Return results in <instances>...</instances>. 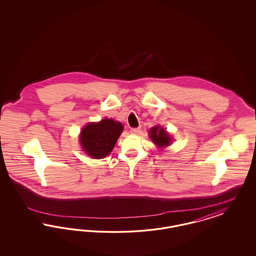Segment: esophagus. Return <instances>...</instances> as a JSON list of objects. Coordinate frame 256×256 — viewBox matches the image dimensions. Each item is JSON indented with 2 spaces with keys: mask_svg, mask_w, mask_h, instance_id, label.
I'll return each instance as SVG.
<instances>
[{
  "mask_svg": "<svg viewBox=\"0 0 256 256\" xmlns=\"http://www.w3.org/2000/svg\"><path fill=\"white\" fill-rule=\"evenodd\" d=\"M130 132L132 134H137L140 132V128H134L130 130Z\"/></svg>",
  "mask_w": 256,
  "mask_h": 256,
  "instance_id": "esophagus-1",
  "label": "esophagus"
}]
</instances>
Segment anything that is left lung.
Here are the masks:
<instances>
[{
	"instance_id": "8db88e82",
	"label": "left lung",
	"mask_w": 256,
	"mask_h": 256,
	"mask_svg": "<svg viewBox=\"0 0 256 256\" xmlns=\"http://www.w3.org/2000/svg\"><path fill=\"white\" fill-rule=\"evenodd\" d=\"M150 136L154 144L158 146H169L170 144V137L169 134L165 132L164 128L160 126H154L150 128Z\"/></svg>"
}]
</instances>
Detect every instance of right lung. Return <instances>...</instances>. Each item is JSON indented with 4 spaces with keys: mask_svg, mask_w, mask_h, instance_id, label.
<instances>
[{
    "mask_svg": "<svg viewBox=\"0 0 256 256\" xmlns=\"http://www.w3.org/2000/svg\"><path fill=\"white\" fill-rule=\"evenodd\" d=\"M122 128L121 122L112 119L88 124L82 130L80 144L91 158H102L113 150Z\"/></svg>",
    "mask_w": 256,
    "mask_h": 256,
    "instance_id": "right-lung-1",
    "label": "right lung"
}]
</instances>
